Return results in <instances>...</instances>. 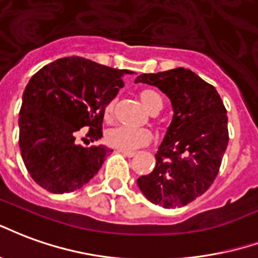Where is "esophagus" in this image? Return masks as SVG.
Segmentation results:
<instances>
[{"label": "esophagus", "instance_id": "1", "mask_svg": "<svg viewBox=\"0 0 258 258\" xmlns=\"http://www.w3.org/2000/svg\"><path fill=\"white\" fill-rule=\"evenodd\" d=\"M116 151L121 152V154H123L125 157H129V158L135 157V155H136V152L135 151H123V150H116Z\"/></svg>", "mask_w": 258, "mask_h": 258}]
</instances>
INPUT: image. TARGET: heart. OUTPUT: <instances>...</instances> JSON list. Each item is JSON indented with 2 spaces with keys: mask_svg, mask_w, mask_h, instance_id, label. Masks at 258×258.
Instances as JSON below:
<instances>
[{
  "mask_svg": "<svg viewBox=\"0 0 258 258\" xmlns=\"http://www.w3.org/2000/svg\"><path fill=\"white\" fill-rule=\"evenodd\" d=\"M139 100L143 106L146 107L152 114H157L158 111L162 110L163 96L155 89L146 88L139 92ZM115 99H111L104 106V119L112 121L114 118V110H115ZM151 132L148 129H131L126 126H114L110 127L106 132L104 140L112 148L123 150V151H132L139 147H143L151 142Z\"/></svg>",
  "mask_w": 258,
  "mask_h": 258,
  "instance_id": "b5f03b06",
  "label": "heart"
}]
</instances>
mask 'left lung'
I'll return each mask as SVG.
<instances>
[{
	"label": "left lung",
	"mask_w": 258,
	"mask_h": 258,
	"mask_svg": "<svg viewBox=\"0 0 258 258\" xmlns=\"http://www.w3.org/2000/svg\"><path fill=\"white\" fill-rule=\"evenodd\" d=\"M135 82L166 93L173 119L150 174L137 185L152 204L165 209L185 206L206 192L219 174L228 146V116L214 89L191 70L178 67L139 75Z\"/></svg>",
	"instance_id": "1"
}]
</instances>
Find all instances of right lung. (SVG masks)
<instances>
[{"instance_id": "right-lung-1", "label": "right lung", "mask_w": 258, "mask_h": 258, "mask_svg": "<svg viewBox=\"0 0 258 258\" xmlns=\"http://www.w3.org/2000/svg\"><path fill=\"white\" fill-rule=\"evenodd\" d=\"M131 73L71 56L31 77L19 112V147L35 183L49 192H71L99 172L108 148H85L75 139L81 127H89L92 142L103 136L104 106Z\"/></svg>"}]
</instances>
